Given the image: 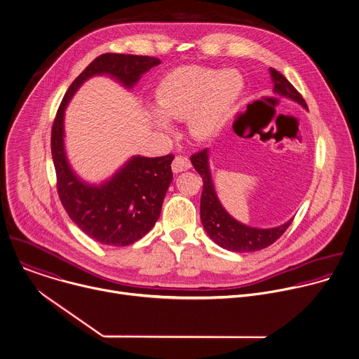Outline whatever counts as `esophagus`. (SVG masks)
Segmentation results:
<instances>
[{
    "mask_svg": "<svg viewBox=\"0 0 359 359\" xmlns=\"http://www.w3.org/2000/svg\"><path fill=\"white\" fill-rule=\"evenodd\" d=\"M191 168V162L187 156H183V155H177L173 162H172V170L175 173H179V172H183V170H187Z\"/></svg>",
    "mask_w": 359,
    "mask_h": 359,
    "instance_id": "34e87169",
    "label": "esophagus"
}]
</instances>
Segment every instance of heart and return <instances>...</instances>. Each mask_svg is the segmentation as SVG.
<instances>
[{
    "instance_id": "b5f03b06",
    "label": "heart",
    "mask_w": 359,
    "mask_h": 359,
    "mask_svg": "<svg viewBox=\"0 0 359 359\" xmlns=\"http://www.w3.org/2000/svg\"><path fill=\"white\" fill-rule=\"evenodd\" d=\"M243 88L245 81L235 69L184 65L162 78L156 88V103L166 117L187 118L190 134L204 141L224 128ZM162 114L155 113L152 118L156 126L166 128L168 120Z\"/></svg>"
}]
</instances>
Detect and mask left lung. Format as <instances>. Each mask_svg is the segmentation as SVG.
Instances as JSON below:
<instances>
[{
	"label": "left lung",
	"mask_w": 359,
	"mask_h": 359,
	"mask_svg": "<svg viewBox=\"0 0 359 359\" xmlns=\"http://www.w3.org/2000/svg\"><path fill=\"white\" fill-rule=\"evenodd\" d=\"M273 82H274V92L290 97L304 107L308 109V104L302 95L295 89V86L277 69H270ZM191 163L194 169L198 172V175L203 177V193H201V203H200V217L201 222L204 225L205 232L208 236L221 248L238 252V253H246V252H256L269 248L273 245L277 239L283 236V233L288 229L292 219L287 224L270 228V229H259V228H250L248 225H243L233 219L221 205L214 184L210 175L208 168V152L207 149H201L191 155Z\"/></svg>",
	"instance_id": "obj_1"
}]
</instances>
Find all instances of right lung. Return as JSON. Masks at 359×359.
<instances>
[{
  "label": "right lung",
  "mask_w": 359,
  "mask_h": 359,
  "mask_svg": "<svg viewBox=\"0 0 359 359\" xmlns=\"http://www.w3.org/2000/svg\"><path fill=\"white\" fill-rule=\"evenodd\" d=\"M161 60L149 55L106 53L96 57L69 85L51 127V155L60 201L74 224L102 245L128 246L148 233L159 218L165 194L173 179L175 155L159 158L134 156L109 182L89 186L71 170L64 151V109L93 75L109 74L131 88Z\"/></svg>",
  "instance_id": "1"
}]
</instances>
